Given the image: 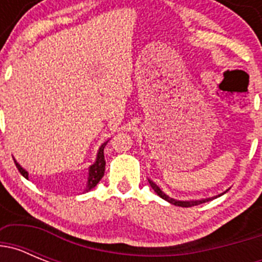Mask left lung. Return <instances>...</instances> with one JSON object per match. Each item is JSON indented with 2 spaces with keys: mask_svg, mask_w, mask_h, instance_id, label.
<instances>
[{
  "mask_svg": "<svg viewBox=\"0 0 262 262\" xmlns=\"http://www.w3.org/2000/svg\"><path fill=\"white\" fill-rule=\"evenodd\" d=\"M148 182H149V185H151V187L154 189L155 191L157 193V195H160L163 200L168 201L169 203H172V205H176V206H181V207H191V206H196V205H201V203H205V202H209V201H211V198H206V200H202V201H177V200H173V198H170V196L166 195L164 191H161V189H160L159 186H157L155 182H152L151 180H148Z\"/></svg>",
  "mask_w": 262,
  "mask_h": 262,
  "instance_id": "obj_1",
  "label": "left lung"
}]
</instances>
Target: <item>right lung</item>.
I'll return each mask as SVG.
<instances>
[{
  "label": "right lung",
  "mask_w": 262,
  "mask_h": 262,
  "mask_svg": "<svg viewBox=\"0 0 262 262\" xmlns=\"http://www.w3.org/2000/svg\"><path fill=\"white\" fill-rule=\"evenodd\" d=\"M105 145H106V143H103V144L101 145V148H99V151H98V155H97L96 163H94L93 165L89 168V178H88V185H86V189H85V191L92 190V189H93V187L96 186L99 181H101V178L103 177V174H105L106 161H105V155H103V148H105ZM14 163H15V165H17V168H18V170H19L20 174H22L25 178H29V173H27L26 170H25V169H23L22 166L17 163V161H14Z\"/></svg>",
  "instance_id": "1"
}]
</instances>
